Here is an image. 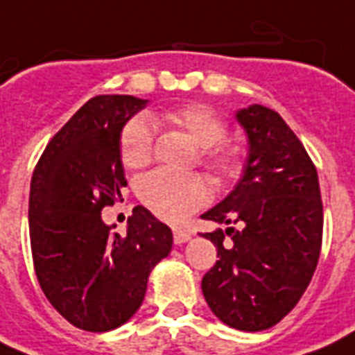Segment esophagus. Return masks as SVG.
<instances>
[{
	"instance_id": "obj_1",
	"label": "esophagus",
	"mask_w": 355,
	"mask_h": 355,
	"mask_svg": "<svg viewBox=\"0 0 355 355\" xmlns=\"http://www.w3.org/2000/svg\"><path fill=\"white\" fill-rule=\"evenodd\" d=\"M173 237H175V243H177V245H182V243L191 239V234H189L188 230H184V228H173Z\"/></svg>"
}]
</instances>
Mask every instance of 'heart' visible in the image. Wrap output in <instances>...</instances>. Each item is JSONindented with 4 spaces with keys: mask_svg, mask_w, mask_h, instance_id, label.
<instances>
[{
    "mask_svg": "<svg viewBox=\"0 0 355 355\" xmlns=\"http://www.w3.org/2000/svg\"><path fill=\"white\" fill-rule=\"evenodd\" d=\"M166 119L182 128L202 149V162L227 180L241 171V160L234 149L225 147L227 125L211 108L193 103L166 112ZM153 123L145 114L128 119L119 134V155L130 169L145 167L153 158ZM138 197L155 216L171 223L184 221L210 199V186L197 173H171L158 169L138 182Z\"/></svg>",
    "mask_w": 355,
    "mask_h": 355,
    "instance_id": "1",
    "label": "heart"
}]
</instances>
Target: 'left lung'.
I'll return each instance as SVG.
<instances>
[{
  "label": "left lung",
  "instance_id": "left-lung-1",
  "mask_svg": "<svg viewBox=\"0 0 355 355\" xmlns=\"http://www.w3.org/2000/svg\"><path fill=\"white\" fill-rule=\"evenodd\" d=\"M236 119L248 155L232 191L200 216L228 225L225 232L200 234L219 258L202 278V295L227 326L261 331L278 324L311 282L322 243V200L313 162L280 114L250 105Z\"/></svg>",
  "mask_w": 355,
  "mask_h": 355
}]
</instances>
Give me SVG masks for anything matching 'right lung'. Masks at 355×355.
Listing matches in <instances>:
<instances>
[{"instance_id": "obj_1", "label": "right lung", "mask_w": 355, "mask_h": 355, "mask_svg": "<svg viewBox=\"0 0 355 355\" xmlns=\"http://www.w3.org/2000/svg\"><path fill=\"white\" fill-rule=\"evenodd\" d=\"M134 96H97L42 153L29 193L31 250L51 306L86 331H110L139 309L150 270L173 247L171 228L136 206L127 236L110 234L105 206L127 186L123 125L147 107Z\"/></svg>"}]
</instances>
